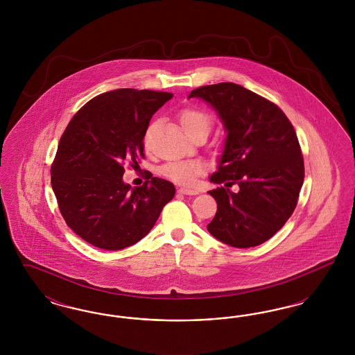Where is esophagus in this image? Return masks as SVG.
<instances>
[{"instance_id":"esophagus-1","label":"esophagus","mask_w":355,"mask_h":355,"mask_svg":"<svg viewBox=\"0 0 355 355\" xmlns=\"http://www.w3.org/2000/svg\"><path fill=\"white\" fill-rule=\"evenodd\" d=\"M178 193L185 194V196H197V194H198V190L189 189V187H180V189H178Z\"/></svg>"}]
</instances>
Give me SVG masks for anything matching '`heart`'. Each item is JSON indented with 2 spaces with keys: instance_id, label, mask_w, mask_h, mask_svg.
Masks as SVG:
<instances>
[{
  "instance_id": "heart-1",
  "label": "heart",
  "mask_w": 355,
  "mask_h": 355,
  "mask_svg": "<svg viewBox=\"0 0 355 355\" xmlns=\"http://www.w3.org/2000/svg\"><path fill=\"white\" fill-rule=\"evenodd\" d=\"M180 121L187 135H193L196 132L209 133V129L211 126V119L209 114L198 109H186L181 113ZM145 144L146 146L149 145V132L145 138ZM161 171L166 178L177 184L190 186L206 171V165L202 161L197 159H182L166 164Z\"/></svg>"
}]
</instances>
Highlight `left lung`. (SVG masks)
<instances>
[{
    "instance_id": "obj_1",
    "label": "left lung",
    "mask_w": 355,
    "mask_h": 355,
    "mask_svg": "<svg viewBox=\"0 0 355 355\" xmlns=\"http://www.w3.org/2000/svg\"><path fill=\"white\" fill-rule=\"evenodd\" d=\"M218 114L226 130L218 170L210 175L217 213L207 230L233 248H253L270 239L293 214L304 184V157L285 113L252 90L220 83L194 89ZM236 183L234 193L228 186Z\"/></svg>"
}]
</instances>
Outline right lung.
<instances>
[{
    "mask_svg": "<svg viewBox=\"0 0 355 355\" xmlns=\"http://www.w3.org/2000/svg\"><path fill=\"white\" fill-rule=\"evenodd\" d=\"M171 97L117 89L85 103L70 119L51 165V187L69 227L90 245L103 250L135 245L173 200L175 187L166 180L150 174L139 187L122 180L123 164L144 158L152 116Z\"/></svg>",
    "mask_w": 355,
    "mask_h": 355,
    "instance_id": "right-lung-1",
    "label": "right lung"
}]
</instances>
